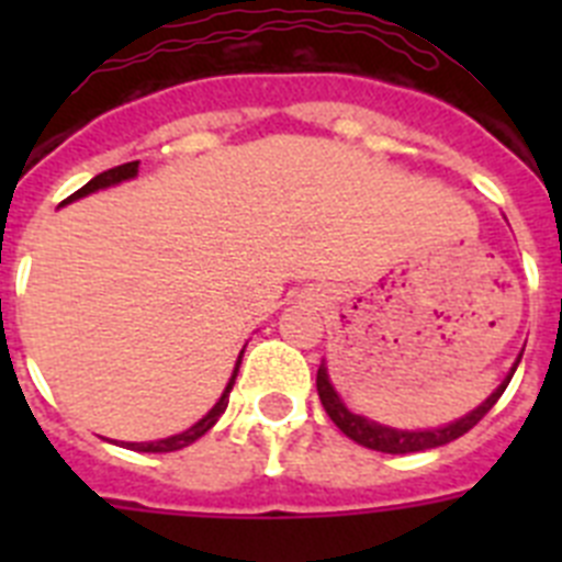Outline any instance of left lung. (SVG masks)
<instances>
[{"label":"left lung","mask_w":562,"mask_h":562,"mask_svg":"<svg viewBox=\"0 0 562 562\" xmlns=\"http://www.w3.org/2000/svg\"><path fill=\"white\" fill-rule=\"evenodd\" d=\"M520 355H524V351H520ZM520 355H518V360L513 362L509 374L504 376V382H501L498 389H495L493 394L481 402L479 408L470 411V414L461 416V419L450 422V425H441V428L400 430V428H389V425H380V422L369 419V416L355 414V411L346 408V402L337 396V391H335V385H331L329 371H326L324 362H321V369H317V396H321V402H324V408H326V414H329V419L335 422L337 428L349 436L351 441L362 445V448L380 450V453H394V456L419 453V450L441 448V445H448V441L459 439V436H464L467 430L475 428V425H479V422L490 414V408H493L495 402L501 400V394L506 391V385H509V380H513L515 369H518Z\"/></svg>","instance_id":"left-lung-1"}]
</instances>
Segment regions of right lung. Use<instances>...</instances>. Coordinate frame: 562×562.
I'll list each match as a JSON object with an SVG mask.
<instances>
[{
    "instance_id": "1",
    "label": "right lung",
    "mask_w": 562,
    "mask_h": 562,
    "mask_svg": "<svg viewBox=\"0 0 562 562\" xmlns=\"http://www.w3.org/2000/svg\"><path fill=\"white\" fill-rule=\"evenodd\" d=\"M137 166H140V162L134 160V162H123V166H114V168H109V171L98 173V177H92V180H89L87 186L78 188V191L72 193V196H67V200H64L61 205H67V202H72V200H81V196H89V193L103 191V188H112V186H121V182H126V180H134V177H137ZM241 357H245V349H241V355H238L236 369H233V374H231V380H227L225 391H222L220 402H216V405H213V408L207 411V414L202 416L200 422H196V425H191V428L182 430V434L168 436V439H160V441H126L123 448L137 450V453H173V450L188 448V445H193V441L200 439V436H205L207 430H211L213 425L220 422V416L225 414L227 396H231L233 382H236L238 366H241Z\"/></svg>"
}]
</instances>
